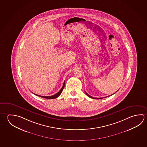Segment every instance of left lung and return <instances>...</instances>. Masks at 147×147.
<instances>
[{"label":"left lung","mask_w":147,"mask_h":147,"mask_svg":"<svg viewBox=\"0 0 147 147\" xmlns=\"http://www.w3.org/2000/svg\"><path fill=\"white\" fill-rule=\"evenodd\" d=\"M85 93H86V94H87V95L88 96H89V98H93V99H101V98H93V97H92V96H90V95H89V94H88L86 92V91H85ZM113 94H114V93H113ZM112 95H113V94H112ZM111 95H109V96H111ZM107 97H108V96H107Z\"/></svg>","instance_id":"left-lung-1"}]
</instances>
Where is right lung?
<instances>
[{"mask_svg":"<svg viewBox=\"0 0 147 147\" xmlns=\"http://www.w3.org/2000/svg\"><path fill=\"white\" fill-rule=\"evenodd\" d=\"M64 87H65V82L63 83L62 88H61V89H60L59 91L56 94H55L54 95H52V96H42V95L36 94H35V93H34V94H35V95H36V96H38L42 97V98H48V99H54V98H57V97H58V96L61 94V93L62 92V90L63 89Z\"/></svg>","mask_w":147,"mask_h":147,"instance_id":"right-lung-1","label":"right lung"}]
</instances>
